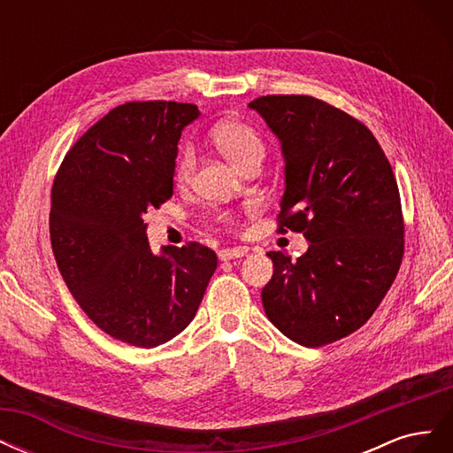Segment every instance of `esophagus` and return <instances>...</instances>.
<instances>
[{
    "instance_id": "34e87169",
    "label": "esophagus",
    "mask_w": 453,
    "mask_h": 453,
    "mask_svg": "<svg viewBox=\"0 0 453 453\" xmlns=\"http://www.w3.org/2000/svg\"><path fill=\"white\" fill-rule=\"evenodd\" d=\"M248 255V250L245 248H226L219 251V258L221 260H232V258H240Z\"/></svg>"
}]
</instances>
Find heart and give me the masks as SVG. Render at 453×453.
<instances>
[{"instance_id": "b5f03b06", "label": "heart", "mask_w": 453, "mask_h": 453, "mask_svg": "<svg viewBox=\"0 0 453 453\" xmlns=\"http://www.w3.org/2000/svg\"><path fill=\"white\" fill-rule=\"evenodd\" d=\"M211 140L221 153L238 166L240 170L253 158L265 157V142L260 134L250 122L243 120H223L213 127ZM196 170V150L193 145H183L177 155L173 166V180L177 185H187L193 180ZM219 223H230V215L221 211L217 213Z\"/></svg>"}]
</instances>
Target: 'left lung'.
<instances>
[{"label": "left lung", "mask_w": 453, "mask_h": 453, "mask_svg": "<svg viewBox=\"0 0 453 453\" xmlns=\"http://www.w3.org/2000/svg\"><path fill=\"white\" fill-rule=\"evenodd\" d=\"M250 107L285 157L278 232H303L310 242L295 263L268 253L265 311L300 346L333 344L372 318L401 268L399 185L374 134L342 109L304 94L260 96Z\"/></svg>", "instance_id": "left-lung-1"}]
</instances>
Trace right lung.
<instances>
[{
    "label": "right lung",
    "instance_id": "obj_1",
    "mask_svg": "<svg viewBox=\"0 0 453 453\" xmlns=\"http://www.w3.org/2000/svg\"><path fill=\"white\" fill-rule=\"evenodd\" d=\"M193 104L127 102L67 150L50 193V243L67 289L90 321L155 348L195 319L217 255L198 242L153 255L143 215L173 195L181 130Z\"/></svg>",
    "mask_w": 453,
    "mask_h": 453
}]
</instances>
